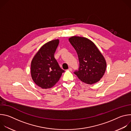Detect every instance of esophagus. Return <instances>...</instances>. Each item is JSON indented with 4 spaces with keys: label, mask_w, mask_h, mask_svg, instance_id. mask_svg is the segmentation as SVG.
I'll return each mask as SVG.
<instances>
[{
    "label": "esophagus",
    "mask_w": 131,
    "mask_h": 131,
    "mask_svg": "<svg viewBox=\"0 0 131 131\" xmlns=\"http://www.w3.org/2000/svg\"><path fill=\"white\" fill-rule=\"evenodd\" d=\"M68 70H69V71H72V68H70V67H69V68L68 69Z\"/></svg>",
    "instance_id": "obj_1"
}]
</instances>
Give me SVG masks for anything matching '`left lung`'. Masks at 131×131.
I'll list each match as a JSON object with an SVG mask.
<instances>
[{
	"label": "left lung",
	"mask_w": 131,
	"mask_h": 131,
	"mask_svg": "<svg viewBox=\"0 0 131 131\" xmlns=\"http://www.w3.org/2000/svg\"><path fill=\"white\" fill-rule=\"evenodd\" d=\"M76 50L79 61L78 70L74 72L84 83L93 84L103 77L106 69V62L96 45L83 37L72 36L69 38Z\"/></svg>",
	"instance_id": "left-lung-1"
}]
</instances>
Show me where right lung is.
<instances>
[{
    "label": "right lung",
    "instance_id": "obj_1",
    "mask_svg": "<svg viewBox=\"0 0 131 131\" xmlns=\"http://www.w3.org/2000/svg\"><path fill=\"white\" fill-rule=\"evenodd\" d=\"M59 43L55 39L43 45L36 53L31 62V76L34 82L42 89L53 87L60 80L63 70L54 58Z\"/></svg>",
    "mask_w": 131,
    "mask_h": 131
}]
</instances>
